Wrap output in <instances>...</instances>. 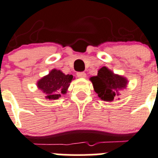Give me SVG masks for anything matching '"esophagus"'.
Here are the masks:
<instances>
[{
    "label": "esophagus",
    "mask_w": 158,
    "mask_h": 158,
    "mask_svg": "<svg viewBox=\"0 0 158 158\" xmlns=\"http://www.w3.org/2000/svg\"><path fill=\"white\" fill-rule=\"evenodd\" d=\"M76 75H77V76L79 78H86V74L84 72H77V74Z\"/></svg>",
    "instance_id": "esophagus-1"
}]
</instances>
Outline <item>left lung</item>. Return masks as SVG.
Segmentation results:
<instances>
[{"label": "left lung", "instance_id": "1", "mask_svg": "<svg viewBox=\"0 0 158 158\" xmlns=\"http://www.w3.org/2000/svg\"><path fill=\"white\" fill-rule=\"evenodd\" d=\"M90 81L94 91L102 101H113L114 97L119 96V91L126 89L128 80L126 78L114 74L107 67H102L97 76L91 77Z\"/></svg>", "mask_w": 158, "mask_h": 158}]
</instances>
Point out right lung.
Wrapping results in <instances>:
<instances>
[{
  "label": "right lung",
  "mask_w": 158,
  "mask_h": 158,
  "mask_svg": "<svg viewBox=\"0 0 158 158\" xmlns=\"http://www.w3.org/2000/svg\"><path fill=\"white\" fill-rule=\"evenodd\" d=\"M73 79L72 75H64L61 71L52 69L48 76H45L37 82L39 89L46 94V98L57 100L61 94L67 93L70 82Z\"/></svg>",
  "instance_id": "1"
}]
</instances>
